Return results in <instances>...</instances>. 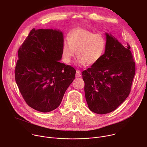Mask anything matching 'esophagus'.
<instances>
[{"label": "esophagus", "instance_id": "1", "mask_svg": "<svg viewBox=\"0 0 147 147\" xmlns=\"http://www.w3.org/2000/svg\"><path fill=\"white\" fill-rule=\"evenodd\" d=\"M81 71L78 70H76V77H81Z\"/></svg>", "mask_w": 147, "mask_h": 147}]
</instances>
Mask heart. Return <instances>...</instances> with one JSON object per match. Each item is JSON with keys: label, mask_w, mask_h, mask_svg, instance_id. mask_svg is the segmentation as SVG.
Returning <instances> with one entry per match:
<instances>
[{"label": "heart", "mask_w": 147, "mask_h": 147, "mask_svg": "<svg viewBox=\"0 0 147 147\" xmlns=\"http://www.w3.org/2000/svg\"><path fill=\"white\" fill-rule=\"evenodd\" d=\"M62 48V56L66 63H70L75 56L76 51L77 63L83 65H94L99 61L106 49L107 42L101 34L77 28L68 35Z\"/></svg>", "instance_id": "obj_1"}]
</instances>
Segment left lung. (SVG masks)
Listing matches in <instances>:
<instances>
[{"mask_svg":"<svg viewBox=\"0 0 147 147\" xmlns=\"http://www.w3.org/2000/svg\"><path fill=\"white\" fill-rule=\"evenodd\" d=\"M105 35L103 56L82 73L88 108L100 115L115 111L127 98L136 72L130 45L124 47L111 34Z\"/></svg>","mask_w":147,"mask_h":147,"instance_id":"left-lung-1","label":"left lung"}]
</instances>
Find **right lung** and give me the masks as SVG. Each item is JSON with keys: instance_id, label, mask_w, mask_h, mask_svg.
Returning <instances> with one entry per match:
<instances>
[{"instance_id": "add662e5", "label": "right lung", "mask_w": 147, "mask_h": 147, "mask_svg": "<svg viewBox=\"0 0 147 147\" xmlns=\"http://www.w3.org/2000/svg\"><path fill=\"white\" fill-rule=\"evenodd\" d=\"M63 34L33 28L18 51L15 79L28 105L41 112L56 109L75 78L76 70L59 61Z\"/></svg>"}]
</instances>
